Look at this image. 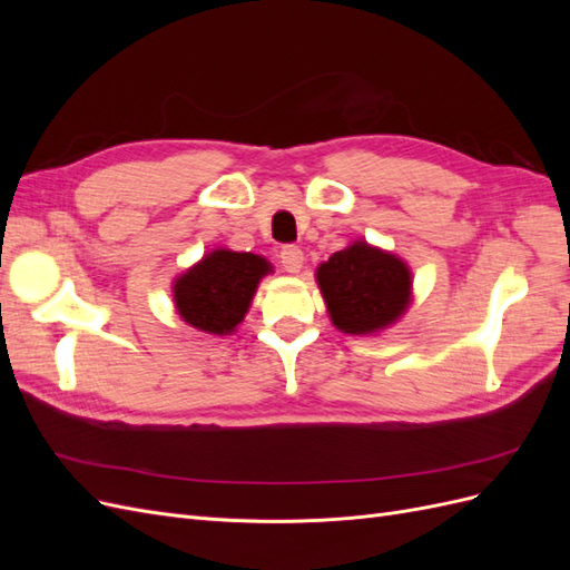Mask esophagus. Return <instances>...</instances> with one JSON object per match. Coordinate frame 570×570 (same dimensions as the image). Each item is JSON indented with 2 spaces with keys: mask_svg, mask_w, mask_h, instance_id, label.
Segmentation results:
<instances>
[{
  "mask_svg": "<svg viewBox=\"0 0 570 570\" xmlns=\"http://www.w3.org/2000/svg\"><path fill=\"white\" fill-rule=\"evenodd\" d=\"M281 264L287 273H299L302 264H304V252L295 245H287L281 249Z\"/></svg>",
  "mask_w": 570,
  "mask_h": 570,
  "instance_id": "obj_1",
  "label": "esophagus"
}]
</instances>
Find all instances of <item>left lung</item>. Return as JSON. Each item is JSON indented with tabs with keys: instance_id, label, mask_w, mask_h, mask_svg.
Wrapping results in <instances>:
<instances>
[{
	"instance_id": "left-lung-1",
	"label": "left lung",
	"mask_w": 570,
	"mask_h": 570,
	"mask_svg": "<svg viewBox=\"0 0 570 570\" xmlns=\"http://www.w3.org/2000/svg\"><path fill=\"white\" fill-rule=\"evenodd\" d=\"M321 295L335 327L350 335L385 331L411 302V271L400 256L354 243L316 271Z\"/></svg>"
}]
</instances>
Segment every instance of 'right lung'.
Returning <instances> with one entry per match:
<instances>
[{
	"label": "right lung",
	"instance_id": "right-lung-1",
	"mask_svg": "<svg viewBox=\"0 0 570 570\" xmlns=\"http://www.w3.org/2000/svg\"><path fill=\"white\" fill-rule=\"evenodd\" d=\"M271 271L258 254L214 249L176 278L178 314L202 333L230 335L249 312L258 281Z\"/></svg>",
	"mask_w": 570,
	"mask_h": 570
}]
</instances>
